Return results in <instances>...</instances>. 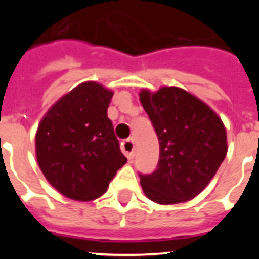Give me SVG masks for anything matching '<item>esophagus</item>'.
<instances>
[{
    "label": "esophagus",
    "mask_w": 259,
    "mask_h": 259,
    "mask_svg": "<svg viewBox=\"0 0 259 259\" xmlns=\"http://www.w3.org/2000/svg\"><path fill=\"white\" fill-rule=\"evenodd\" d=\"M122 152L124 153L128 159H132L135 157V143L134 139H127L122 143Z\"/></svg>",
    "instance_id": "esophagus-1"
}]
</instances>
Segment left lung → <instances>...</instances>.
<instances>
[{"label":"left lung","mask_w":259,"mask_h":259,"mask_svg":"<svg viewBox=\"0 0 259 259\" xmlns=\"http://www.w3.org/2000/svg\"><path fill=\"white\" fill-rule=\"evenodd\" d=\"M159 141V161L152 174H140L145 196L161 205L189 201L206 188L227 154L221 118L200 98L178 87L140 92Z\"/></svg>","instance_id":"obj_1"}]
</instances>
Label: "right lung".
Listing matches in <instances>:
<instances>
[{
    "label": "right lung",
    "mask_w": 259,
    "mask_h": 259,
    "mask_svg": "<svg viewBox=\"0 0 259 259\" xmlns=\"http://www.w3.org/2000/svg\"><path fill=\"white\" fill-rule=\"evenodd\" d=\"M114 93L95 81L53 105L36 134V157L48 182L66 197L92 201L109 188L127 162L107 118Z\"/></svg>",
    "instance_id": "add662e5"
}]
</instances>
